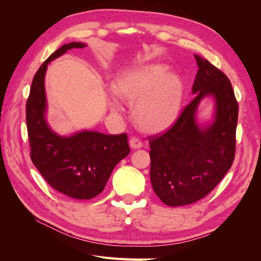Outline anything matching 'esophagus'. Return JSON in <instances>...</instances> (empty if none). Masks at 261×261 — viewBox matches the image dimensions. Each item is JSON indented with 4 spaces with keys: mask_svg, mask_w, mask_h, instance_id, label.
<instances>
[{
    "mask_svg": "<svg viewBox=\"0 0 261 261\" xmlns=\"http://www.w3.org/2000/svg\"><path fill=\"white\" fill-rule=\"evenodd\" d=\"M129 146L132 149H140L144 145L138 138L134 137V138H130V140H129Z\"/></svg>",
    "mask_w": 261,
    "mask_h": 261,
    "instance_id": "esophagus-1",
    "label": "esophagus"
}]
</instances>
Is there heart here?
Wrapping results in <instances>:
<instances>
[{"label": "heart", "mask_w": 261, "mask_h": 261, "mask_svg": "<svg viewBox=\"0 0 261 261\" xmlns=\"http://www.w3.org/2000/svg\"><path fill=\"white\" fill-rule=\"evenodd\" d=\"M118 98L130 102V112L138 127L158 133L175 122L184 96L180 78L160 64L138 65L123 70L112 84ZM110 108L117 111L112 101Z\"/></svg>", "instance_id": "b5f03b06"}]
</instances>
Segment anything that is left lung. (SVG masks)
Here are the masks:
<instances>
[{
	"mask_svg": "<svg viewBox=\"0 0 261 261\" xmlns=\"http://www.w3.org/2000/svg\"><path fill=\"white\" fill-rule=\"evenodd\" d=\"M193 84L195 98L176 123L150 138V180L155 195L171 207L185 206L207 196L232 167L239 105L228 78L199 55ZM214 99L211 120L201 122L198 108Z\"/></svg>",
	"mask_w": 261,
	"mask_h": 261,
	"instance_id": "obj_1",
	"label": "left lung"
}]
</instances>
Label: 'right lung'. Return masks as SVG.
Listing matches in <instances>:
<instances>
[{"instance_id":"right-lung-1","label":"right lung","mask_w":261,"mask_h":261,"mask_svg":"<svg viewBox=\"0 0 261 261\" xmlns=\"http://www.w3.org/2000/svg\"><path fill=\"white\" fill-rule=\"evenodd\" d=\"M86 45L70 42L52 53L36 73L26 105L31 161L55 191L82 200L103 191L115 165L129 153L126 134L82 129L64 136L54 132L46 120L44 77L49 63L70 49Z\"/></svg>"}]
</instances>
